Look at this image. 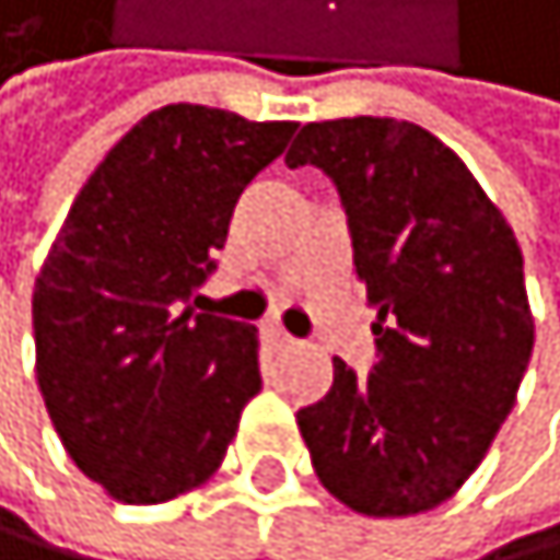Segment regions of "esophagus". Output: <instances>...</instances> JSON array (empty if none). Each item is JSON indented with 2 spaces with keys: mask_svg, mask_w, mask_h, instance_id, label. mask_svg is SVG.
Wrapping results in <instances>:
<instances>
[{
  "mask_svg": "<svg viewBox=\"0 0 560 560\" xmlns=\"http://www.w3.org/2000/svg\"><path fill=\"white\" fill-rule=\"evenodd\" d=\"M265 337L275 343V348H292V343H295L282 327H278V323H268V327H265Z\"/></svg>",
  "mask_w": 560,
  "mask_h": 560,
  "instance_id": "esophagus-1",
  "label": "esophagus"
}]
</instances>
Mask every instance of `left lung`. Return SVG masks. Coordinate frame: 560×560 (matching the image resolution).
Wrapping results in <instances>:
<instances>
[{
    "label": "left lung",
    "instance_id": "1",
    "mask_svg": "<svg viewBox=\"0 0 560 560\" xmlns=\"http://www.w3.org/2000/svg\"><path fill=\"white\" fill-rule=\"evenodd\" d=\"M340 192L378 310L372 375L295 412L323 489L364 516L441 506L482 465L534 351L523 254L465 161L417 122H306L285 154Z\"/></svg>",
    "mask_w": 560,
    "mask_h": 560
}]
</instances>
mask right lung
Returning <instances> with one entry per match:
<instances>
[{"instance_id":"obj_1","label":"right lung","mask_w":560,"mask_h":560,"mask_svg":"<svg viewBox=\"0 0 560 560\" xmlns=\"http://www.w3.org/2000/svg\"><path fill=\"white\" fill-rule=\"evenodd\" d=\"M295 122L209 106L143 116L74 196L33 285L37 385L71 462L154 506L223 465L261 393L257 330L192 313L233 206Z\"/></svg>"}]
</instances>
